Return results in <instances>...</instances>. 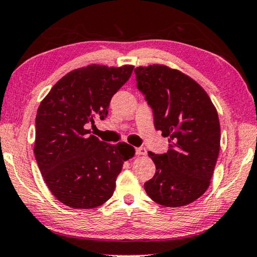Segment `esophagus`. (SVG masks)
Wrapping results in <instances>:
<instances>
[{
	"label": "esophagus",
	"mask_w": 257,
	"mask_h": 257,
	"mask_svg": "<svg viewBox=\"0 0 257 257\" xmlns=\"http://www.w3.org/2000/svg\"><path fill=\"white\" fill-rule=\"evenodd\" d=\"M136 155H137V156H144V155H147V150H145V148H143V147L136 148Z\"/></svg>",
	"instance_id": "34e87169"
}]
</instances>
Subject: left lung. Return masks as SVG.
Returning a JSON list of instances; mask_svg holds the SVG:
<instances>
[{
	"instance_id": "1",
	"label": "left lung",
	"mask_w": 257,
	"mask_h": 257,
	"mask_svg": "<svg viewBox=\"0 0 257 257\" xmlns=\"http://www.w3.org/2000/svg\"><path fill=\"white\" fill-rule=\"evenodd\" d=\"M135 74L155 127L170 143L163 155L148 152L157 171L144 183L145 191L168 208L189 204L208 189L219 155L217 110L200 84L181 71L153 64L136 68Z\"/></svg>"
}]
</instances>
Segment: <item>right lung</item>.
<instances>
[{
	"mask_svg": "<svg viewBox=\"0 0 257 257\" xmlns=\"http://www.w3.org/2000/svg\"><path fill=\"white\" fill-rule=\"evenodd\" d=\"M134 66L90 64L68 72L41 101L34 156L46 185L61 203L92 209L108 201L123 163L135 155L127 143L107 144L89 135L94 117L105 120L110 99Z\"/></svg>",
	"mask_w": 257,
	"mask_h": 257,
	"instance_id": "1",
	"label": "right lung"
}]
</instances>
